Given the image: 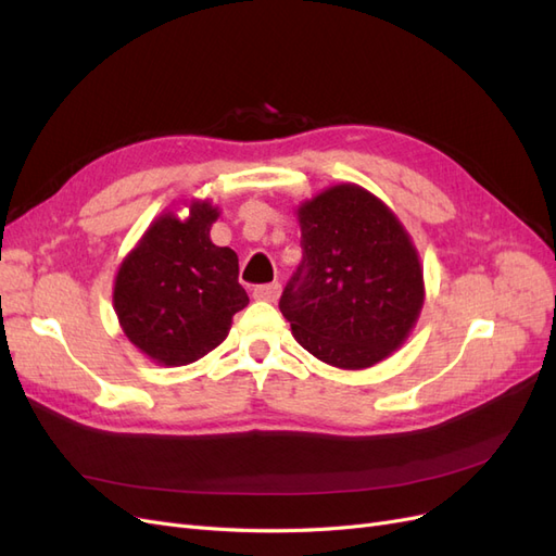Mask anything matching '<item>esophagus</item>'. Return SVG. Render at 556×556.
I'll list each match as a JSON object with an SVG mask.
<instances>
[{
    "instance_id": "34e87169",
    "label": "esophagus",
    "mask_w": 556,
    "mask_h": 556,
    "mask_svg": "<svg viewBox=\"0 0 556 556\" xmlns=\"http://www.w3.org/2000/svg\"><path fill=\"white\" fill-rule=\"evenodd\" d=\"M280 292H282L280 282H268V285H257V288L252 290V296L257 301H278Z\"/></svg>"
}]
</instances>
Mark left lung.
I'll return each mask as SVG.
<instances>
[{"label":"left lung","instance_id":"left-lung-1","mask_svg":"<svg viewBox=\"0 0 556 556\" xmlns=\"http://www.w3.org/2000/svg\"><path fill=\"white\" fill-rule=\"evenodd\" d=\"M296 215L304 260L280 296L294 339L313 357L350 371L390 357L425 304L408 231L352 182L304 201Z\"/></svg>","mask_w":556,"mask_h":556}]
</instances>
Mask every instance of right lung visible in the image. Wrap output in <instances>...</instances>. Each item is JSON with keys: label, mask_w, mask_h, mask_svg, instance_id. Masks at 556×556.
Instances as JSON below:
<instances>
[{"label": "right lung", "mask_w": 556, "mask_h": 556, "mask_svg": "<svg viewBox=\"0 0 556 556\" xmlns=\"http://www.w3.org/2000/svg\"><path fill=\"white\" fill-rule=\"evenodd\" d=\"M217 211L192 201L180 220L164 213L117 268L113 308L127 339L162 366H185L220 345L248 306L239 257L211 241Z\"/></svg>", "instance_id": "add662e5"}]
</instances>
